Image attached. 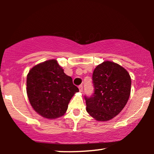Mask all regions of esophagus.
<instances>
[{"mask_svg": "<svg viewBox=\"0 0 154 154\" xmlns=\"http://www.w3.org/2000/svg\"><path fill=\"white\" fill-rule=\"evenodd\" d=\"M79 92H82L83 91L82 85H79Z\"/></svg>", "mask_w": 154, "mask_h": 154, "instance_id": "obj_1", "label": "esophagus"}]
</instances>
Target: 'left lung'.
I'll list each match as a JSON object with an SVG mask.
<instances>
[{
    "instance_id": "1",
    "label": "left lung",
    "mask_w": 154,
    "mask_h": 154,
    "mask_svg": "<svg viewBox=\"0 0 154 154\" xmlns=\"http://www.w3.org/2000/svg\"><path fill=\"white\" fill-rule=\"evenodd\" d=\"M94 93L85 96L86 110L97 121H109L121 112L130 98L131 77L122 66L106 61L93 73Z\"/></svg>"
}]
</instances>
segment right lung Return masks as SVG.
I'll return each mask as SVG.
<instances>
[{
    "label": "right lung",
    "instance_id": "obj_1",
    "mask_svg": "<svg viewBox=\"0 0 154 154\" xmlns=\"http://www.w3.org/2000/svg\"><path fill=\"white\" fill-rule=\"evenodd\" d=\"M78 88L55 59L36 65L26 77V93L34 110L43 117L56 119L65 114Z\"/></svg>",
    "mask_w": 154,
    "mask_h": 154
}]
</instances>
